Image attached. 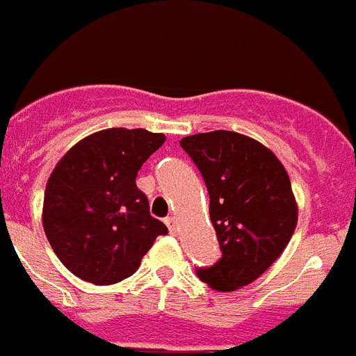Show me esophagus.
<instances>
[{
	"instance_id": "esophagus-1",
	"label": "esophagus",
	"mask_w": 356,
	"mask_h": 356,
	"mask_svg": "<svg viewBox=\"0 0 356 356\" xmlns=\"http://www.w3.org/2000/svg\"><path fill=\"white\" fill-rule=\"evenodd\" d=\"M165 225H168V228H169V232H171V234H176L178 226H176L175 217H168V219H165Z\"/></svg>"
}]
</instances>
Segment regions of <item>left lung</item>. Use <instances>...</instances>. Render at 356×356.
Segmentation results:
<instances>
[{"label":"left lung","instance_id":"left-lung-1","mask_svg":"<svg viewBox=\"0 0 356 356\" xmlns=\"http://www.w3.org/2000/svg\"><path fill=\"white\" fill-rule=\"evenodd\" d=\"M180 146L207 184L222 253L197 276L213 291L244 287L284 253L298 225L287 171L269 147L237 131L188 135Z\"/></svg>","mask_w":356,"mask_h":356}]
</instances>
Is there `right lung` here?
<instances>
[{
	"label": "right lung",
	"instance_id": "add662e5",
	"mask_svg": "<svg viewBox=\"0 0 356 356\" xmlns=\"http://www.w3.org/2000/svg\"><path fill=\"white\" fill-rule=\"evenodd\" d=\"M163 140L165 135L143 128H108L81 139L56 163L44 193L42 226L72 275L94 285L118 284L168 234L135 184Z\"/></svg>",
	"mask_w": 356,
	"mask_h": 356
}]
</instances>
